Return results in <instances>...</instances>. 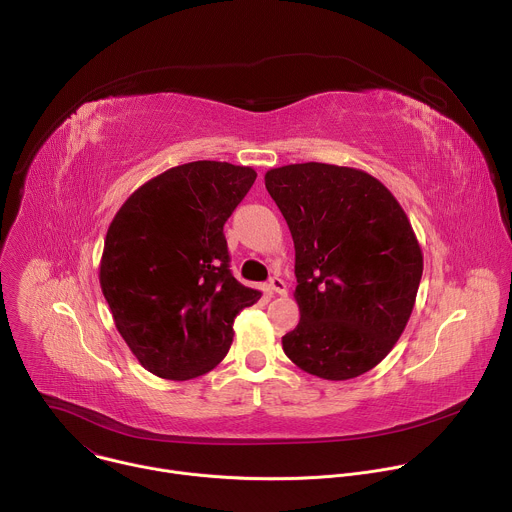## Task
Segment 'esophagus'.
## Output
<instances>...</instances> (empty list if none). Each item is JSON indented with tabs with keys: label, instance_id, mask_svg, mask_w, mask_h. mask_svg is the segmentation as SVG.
<instances>
[{
	"label": "esophagus",
	"instance_id": "1",
	"mask_svg": "<svg viewBox=\"0 0 512 512\" xmlns=\"http://www.w3.org/2000/svg\"><path fill=\"white\" fill-rule=\"evenodd\" d=\"M269 287L275 291V294H279V296H287V285H285V281H283V279H279V277H271V279H269Z\"/></svg>",
	"mask_w": 512,
	"mask_h": 512
}]
</instances>
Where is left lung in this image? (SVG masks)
I'll list each match as a JSON object with an SVG mask.
<instances>
[{
    "instance_id": "8db88e82",
    "label": "left lung",
    "mask_w": 512,
    "mask_h": 512,
    "mask_svg": "<svg viewBox=\"0 0 512 512\" xmlns=\"http://www.w3.org/2000/svg\"><path fill=\"white\" fill-rule=\"evenodd\" d=\"M265 188L296 247L300 324L283 352L326 381L375 369L403 334L423 273L405 210L375 176L346 166L273 168Z\"/></svg>"
}]
</instances>
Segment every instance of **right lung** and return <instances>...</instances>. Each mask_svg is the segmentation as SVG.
Segmentation results:
<instances>
[{
    "mask_svg": "<svg viewBox=\"0 0 512 512\" xmlns=\"http://www.w3.org/2000/svg\"><path fill=\"white\" fill-rule=\"evenodd\" d=\"M257 172L190 162L139 186L109 225L99 281L115 326L145 371L188 381L212 371L233 322L261 291L229 269L223 227Z\"/></svg>",
    "mask_w": 512,
    "mask_h": 512,
    "instance_id": "1",
    "label": "right lung"
}]
</instances>
